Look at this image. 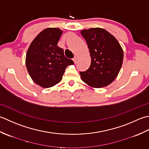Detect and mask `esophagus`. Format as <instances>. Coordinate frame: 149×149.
I'll list each match as a JSON object with an SVG mask.
<instances>
[{"instance_id":"34e87169","label":"esophagus","mask_w":149,"mask_h":149,"mask_svg":"<svg viewBox=\"0 0 149 149\" xmlns=\"http://www.w3.org/2000/svg\"><path fill=\"white\" fill-rule=\"evenodd\" d=\"M72 60H73V62L74 63H77V56H74L73 58V59H72Z\"/></svg>"}]
</instances>
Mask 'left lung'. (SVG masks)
Masks as SVG:
<instances>
[{
	"label": "left lung",
	"mask_w": 149,
	"mask_h": 149,
	"mask_svg": "<svg viewBox=\"0 0 149 149\" xmlns=\"http://www.w3.org/2000/svg\"><path fill=\"white\" fill-rule=\"evenodd\" d=\"M80 33L91 58L89 69L80 72L81 80L95 88L108 86L116 78L122 65V48L114 36L104 29L91 28Z\"/></svg>",
	"instance_id": "8db88e82"
}]
</instances>
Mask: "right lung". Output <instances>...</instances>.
I'll return each mask as SVG.
<instances>
[{"label": "right lung", "mask_w": 149, "mask_h": 149, "mask_svg": "<svg viewBox=\"0 0 149 149\" xmlns=\"http://www.w3.org/2000/svg\"><path fill=\"white\" fill-rule=\"evenodd\" d=\"M62 32L54 28L43 30L31 42L27 52L28 71L34 82L42 87L49 88L59 83L67 66L74 63L57 45Z\"/></svg>", "instance_id": "add662e5"}]
</instances>
